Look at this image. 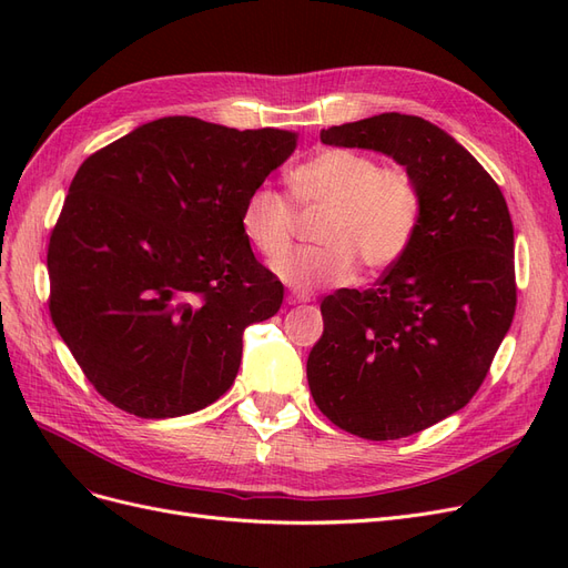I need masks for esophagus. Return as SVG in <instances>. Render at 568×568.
Instances as JSON below:
<instances>
[{
  "label": "esophagus",
  "instance_id": "34e87169",
  "mask_svg": "<svg viewBox=\"0 0 568 568\" xmlns=\"http://www.w3.org/2000/svg\"><path fill=\"white\" fill-rule=\"evenodd\" d=\"M305 301H307L305 296H286L288 305H298V303H305Z\"/></svg>",
  "mask_w": 568,
  "mask_h": 568
}]
</instances>
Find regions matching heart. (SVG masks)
Here are the masks:
<instances>
[{
    "mask_svg": "<svg viewBox=\"0 0 568 568\" xmlns=\"http://www.w3.org/2000/svg\"><path fill=\"white\" fill-rule=\"evenodd\" d=\"M301 209H322L315 248L280 257L294 239L296 211L288 196L267 184L255 186L242 205L248 244L274 263L277 277L301 294L353 280L357 263L369 272L393 267L415 242L422 194L409 170L382 165L365 151L324 149L288 175Z\"/></svg>",
    "mask_w": 568,
    "mask_h": 568,
    "instance_id": "1",
    "label": "heart"
}]
</instances>
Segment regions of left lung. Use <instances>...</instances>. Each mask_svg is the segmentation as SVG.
<instances>
[{"label":"left lung","mask_w":568,"mask_h":568,"mask_svg":"<svg viewBox=\"0 0 568 568\" xmlns=\"http://www.w3.org/2000/svg\"><path fill=\"white\" fill-rule=\"evenodd\" d=\"M320 140L405 165L422 217L407 253L372 288L322 301L324 332L307 357V384L343 432L367 440L419 434L474 398L511 326L507 201L467 149L417 115H372L322 130Z\"/></svg>","instance_id":"obj_1"}]
</instances>
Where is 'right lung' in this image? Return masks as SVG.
<instances>
[{
	"label": "right lung",
	"instance_id": "add662e5",
	"mask_svg": "<svg viewBox=\"0 0 568 568\" xmlns=\"http://www.w3.org/2000/svg\"><path fill=\"white\" fill-rule=\"evenodd\" d=\"M296 136L168 115L78 168L49 236V315L109 403L182 417L234 384L244 329L284 298L239 215Z\"/></svg>",
	"mask_w": 568,
	"mask_h": 568
}]
</instances>
